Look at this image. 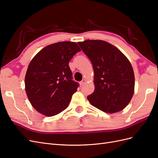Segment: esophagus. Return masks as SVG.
Listing matches in <instances>:
<instances>
[{
  "label": "esophagus",
  "mask_w": 158,
  "mask_h": 158,
  "mask_svg": "<svg viewBox=\"0 0 158 158\" xmlns=\"http://www.w3.org/2000/svg\"><path fill=\"white\" fill-rule=\"evenodd\" d=\"M85 82H86V80H85V79H83V80L80 82V84L81 85H84V84L85 83Z\"/></svg>",
  "instance_id": "esophagus-1"
}]
</instances>
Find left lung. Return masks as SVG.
<instances>
[{
  "label": "left lung",
  "mask_w": 158,
  "mask_h": 158,
  "mask_svg": "<svg viewBox=\"0 0 158 158\" xmlns=\"http://www.w3.org/2000/svg\"><path fill=\"white\" fill-rule=\"evenodd\" d=\"M93 65L94 92L87 97L101 111L114 113L125 109L135 92V74L127 56L103 40L78 43Z\"/></svg>",
  "instance_id": "1"
}]
</instances>
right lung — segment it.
<instances>
[{
  "instance_id": "obj_1",
  "label": "right lung",
  "mask_w": 158,
  "mask_h": 158,
  "mask_svg": "<svg viewBox=\"0 0 158 158\" xmlns=\"http://www.w3.org/2000/svg\"><path fill=\"white\" fill-rule=\"evenodd\" d=\"M81 49L75 42L62 41L42 49L30 63L25 89L33 107L47 117L67 107L78 84L72 80L69 61Z\"/></svg>"
}]
</instances>
